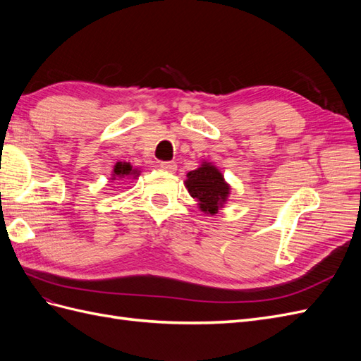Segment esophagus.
<instances>
[{"instance_id":"esophagus-1","label":"esophagus","mask_w":361,"mask_h":361,"mask_svg":"<svg viewBox=\"0 0 361 361\" xmlns=\"http://www.w3.org/2000/svg\"><path fill=\"white\" fill-rule=\"evenodd\" d=\"M159 167L164 170V171H169V173H174L176 171V162H173V161H164V162H161L159 164Z\"/></svg>"}]
</instances>
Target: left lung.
Returning a JSON list of instances; mask_svg holds the SVG:
<instances>
[{
	"instance_id": "left-lung-1",
	"label": "left lung",
	"mask_w": 361,
	"mask_h": 361,
	"mask_svg": "<svg viewBox=\"0 0 361 361\" xmlns=\"http://www.w3.org/2000/svg\"><path fill=\"white\" fill-rule=\"evenodd\" d=\"M185 188L192 199L197 200L199 209L206 215H215L218 209L224 207L232 190L223 173L207 161H203L199 169L187 174Z\"/></svg>"
}]
</instances>
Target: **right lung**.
I'll return each mask as SVG.
<instances>
[{"instance_id":"1","label":"right lung","mask_w":361,"mask_h":361,"mask_svg":"<svg viewBox=\"0 0 361 361\" xmlns=\"http://www.w3.org/2000/svg\"><path fill=\"white\" fill-rule=\"evenodd\" d=\"M140 173L141 170L134 169L129 162L118 161L114 164L110 180L114 182V180H122V179H137L140 176Z\"/></svg>"}]
</instances>
